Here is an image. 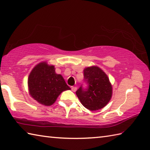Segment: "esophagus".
<instances>
[{
  "label": "esophagus",
  "instance_id": "34e87169",
  "mask_svg": "<svg viewBox=\"0 0 150 150\" xmlns=\"http://www.w3.org/2000/svg\"><path fill=\"white\" fill-rule=\"evenodd\" d=\"M71 90H72L73 91H75L76 90H77V87H75V86H71Z\"/></svg>",
  "mask_w": 150,
  "mask_h": 150
}]
</instances>
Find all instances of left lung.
I'll list each match as a JSON object with an SVG mask.
<instances>
[{
	"label": "left lung",
	"mask_w": 150,
	"mask_h": 150,
	"mask_svg": "<svg viewBox=\"0 0 150 150\" xmlns=\"http://www.w3.org/2000/svg\"><path fill=\"white\" fill-rule=\"evenodd\" d=\"M84 82L76 91L83 106L91 111L102 109L109 103L112 95V86L109 79L103 70L97 66L84 69Z\"/></svg>",
	"instance_id": "left-lung-1"
}]
</instances>
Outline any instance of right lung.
I'll return each mask as SVG.
<instances>
[{
  "instance_id": "obj_1",
  "label": "right lung",
  "mask_w": 150,
  "mask_h": 150,
  "mask_svg": "<svg viewBox=\"0 0 150 150\" xmlns=\"http://www.w3.org/2000/svg\"><path fill=\"white\" fill-rule=\"evenodd\" d=\"M28 82L31 96L44 106L52 105L62 91L70 90L62 75L55 73L54 66L46 62L35 67Z\"/></svg>"
}]
</instances>
